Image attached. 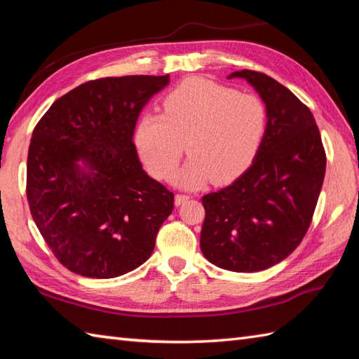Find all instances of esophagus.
<instances>
[{
	"label": "esophagus",
	"instance_id": "1",
	"mask_svg": "<svg viewBox=\"0 0 359 359\" xmlns=\"http://www.w3.org/2000/svg\"><path fill=\"white\" fill-rule=\"evenodd\" d=\"M189 199V196H187V194H175V199H174V203L177 205H182V203H185Z\"/></svg>",
	"mask_w": 359,
	"mask_h": 359
}]
</instances>
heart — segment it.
Here are the masks:
<instances>
[{
	"mask_svg": "<svg viewBox=\"0 0 359 359\" xmlns=\"http://www.w3.org/2000/svg\"><path fill=\"white\" fill-rule=\"evenodd\" d=\"M266 126L269 112L257 95L194 77L166 94L163 114H142L134 142L158 179L170 177L187 148L191 157L174 175L175 184H228L253 163Z\"/></svg>",
	"mask_w": 359,
	"mask_h": 359,
	"instance_id": "b5f03b06",
	"label": "heart"
}]
</instances>
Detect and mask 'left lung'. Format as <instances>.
<instances>
[{
  "label": "left lung",
  "mask_w": 359,
  "mask_h": 359,
  "mask_svg": "<svg viewBox=\"0 0 359 359\" xmlns=\"http://www.w3.org/2000/svg\"><path fill=\"white\" fill-rule=\"evenodd\" d=\"M269 112L256 158L241 177L202 197L203 256L219 269L253 273L293 253L306 236L321 193L325 151L313 114L292 90L262 72L243 69Z\"/></svg>",
  "instance_id": "1"
}]
</instances>
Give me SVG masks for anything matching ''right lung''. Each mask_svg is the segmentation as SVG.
Listing matches in <instances>:
<instances>
[{
  "mask_svg": "<svg viewBox=\"0 0 359 359\" xmlns=\"http://www.w3.org/2000/svg\"><path fill=\"white\" fill-rule=\"evenodd\" d=\"M170 75L93 80L52 103L27 156L30 215L52 253L80 276L109 279L147 262L174 194L143 171L133 142Z\"/></svg>",
  "mask_w": 359,
  "mask_h": 359,
  "instance_id": "obj_1",
  "label": "right lung"
}]
</instances>
